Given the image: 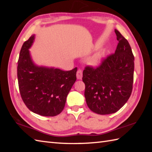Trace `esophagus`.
Returning <instances> with one entry per match:
<instances>
[{
	"label": "esophagus",
	"mask_w": 152,
	"mask_h": 152,
	"mask_svg": "<svg viewBox=\"0 0 152 152\" xmlns=\"http://www.w3.org/2000/svg\"><path fill=\"white\" fill-rule=\"evenodd\" d=\"M83 76V74H82V70L81 69H78V71H77L76 73V77L78 80H81Z\"/></svg>",
	"instance_id": "34e87169"
}]
</instances>
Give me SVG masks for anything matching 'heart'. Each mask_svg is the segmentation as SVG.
Returning a JSON list of instances; mask_svg holds the SVG:
<instances>
[{
	"label": "heart",
	"mask_w": 152,
	"mask_h": 152,
	"mask_svg": "<svg viewBox=\"0 0 152 152\" xmlns=\"http://www.w3.org/2000/svg\"><path fill=\"white\" fill-rule=\"evenodd\" d=\"M104 53L105 51L104 50L96 52L87 59V63H88V65L92 67H96L99 66L100 63H101L103 57H104Z\"/></svg>",
	"instance_id": "heart-1"
}]
</instances>
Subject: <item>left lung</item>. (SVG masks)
<instances>
[{"instance_id": "8db88e82", "label": "left lung", "mask_w": 152, "mask_h": 152, "mask_svg": "<svg viewBox=\"0 0 152 152\" xmlns=\"http://www.w3.org/2000/svg\"><path fill=\"white\" fill-rule=\"evenodd\" d=\"M115 33L119 42L115 53L99 67L87 66L83 72L87 104L101 115L118 111L129 99L133 89L134 56L128 41L118 30Z\"/></svg>"}]
</instances>
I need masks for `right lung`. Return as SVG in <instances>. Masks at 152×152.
<instances>
[{
  "label": "right lung",
  "mask_w": 152,
  "mask_h": 152,
  "mask_svg": "<svg viewBox=\"0 0 152 152\" xmlns=\"http://www.w3.org/2000/svg\"><path fill=\"white\" fill-rule=\"evenodd\" d=\"M34 38L33 34L25 41L19 53V92L23 101L31 111L43 116H56L64 109L66 96L76 80L77 68L64 71L37 65L29 51Z\"/></svg>",
  "instance_id": "add662e5"
}]
</instances>
